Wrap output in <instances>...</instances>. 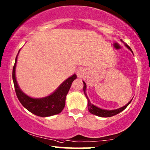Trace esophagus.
I'll return each mask as SVG.
<instances>
[{"label":"esophagus","mask_w":150,"mask_h":150,"mask_svg":"<svg viewBox=\"0 0 150 150\" xmlns=\"http://www.w3.org/2000/svg\"><path fill=\"white\" fill-rule=\"evenodd\" d=\"M76 74L78 76V77H79V78L83 77V76L84 75V70H83V68H81V67L78 68L77 70H76Z\"/></svg>","instance_id":"1"}]
</instances>
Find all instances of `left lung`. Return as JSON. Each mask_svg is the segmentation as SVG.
<instances>
[{
  "mask_svg": "<svg viewBox=\"0 0 150 150\" xmlns=\"http://www.w3.org/2000/svg\"><path fill=\"white\" fill-rule=\"evenodd\" d=\"M121 40V42H122V40ZM122 43H124V45H125L126 47H127V49H129L130 51L132 52V54H133V52H132V49L127 45V44L125 43V42H122ZM83 92H84L85 96H86V98L87 99V108H88V110L89 111V112H90L91 114H94V115L100 116V117H111V116L116 115V114H118V113H120V112H121L122 111H123L124 110H125V109L127 108L128 105H129L130 103H131V101L132 100H132H130L129 103H127V104H126L125 106L122 107V108H120L118 109H116V110H104V109H101L100 108H98L97 106L91 103L90 100H89L88 96H87V95L86 94V88H87L86 83H85L84 81H83Z\"/></svg>",
  "mask_w": 150,
  "mask_h": 150,
  "instance_id": "obj_1",
  "label": "left lung"
}]
</instances>
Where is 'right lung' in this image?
Segmentation results:
<instances>
[{
	"instance_id": "add662e5",
	"label": "right lung",
	"mask_w": 150,
	"mask_h": 150,
	"mask_svg": "<svg viewBox=\"0 0 150 150\" xmlns=\"http://www.w3.org/2000/svg\"><path fill=\"white\" fill-rule=\"evenodd\" d=\"M19 52L16 58L15 63L13 67L12 79L16 94L21 103L32 114L41 117H47L61 113L65 108L66 96L70 89L71 83L76 79V75L74 74L66 79L49 96L42 98H32L28 96L21 90L16 79V66Z\"/></svg>"
}]
</instances>
